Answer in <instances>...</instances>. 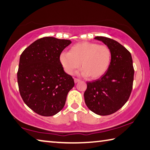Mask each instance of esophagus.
I'll use <instances>...</instances> for the list:
<instances>
[{"instance_id": "1", "label": "esophagus", "mask_w": 150, "mask_h": 150, "mask_svg": "<svg viewBox=\"0 0 150 150\" xmlns=\"http://www.w3.org/2000/svg\"><path fill=\"white\" fill-rule=\"evenodd\" d=\"M80 81V80L78 79V78H74V82H75V83H78V82H79Z\"/></svg>"}]
</instances>
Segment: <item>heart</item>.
Here are the masks:
<instances>
[{"label": "heart", "mask_w": 150, "mask_h": 150, "mask_svg": "<svg viewBox=\"0 0 150 150\" xmlns=\"http://www.w3.org/2000/svg\"><path fill=\"white\" fill-rule=\"evenodd\" d=\"M111 58V51L107 46L83 41L74 45L69 52H62L59 62L68 74H74L81 66V74L95 80L108 70Z\"/></svg>", "instance_id": "1"}]
</instances>
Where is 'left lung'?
I'll use <instances>...</instances> for the list:
<instances>
[{
  "mask_svg": "<svg viewBox=\"0 0 150 150\" xmlns=\"http://www.w3.org/2000/svg\"><path fill=\"white\" fill-rule=\"evenodd\" d=\"M111 51L108 70L95 82H87L84 99L88 109L97 115L114 113L127 103L132 90L134 70L130 52L119 42L105 37H96Z\"/></svg>",
  "mask_w": 150,
  "mask_h": 150,
  "instance_id": "8db88e82",
  "label": "left lung"
}]
</instances>
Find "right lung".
<instances>
[{"label":"right lung","mask_w":150,"mask_h":150,"mask_svg":"<svg viewBox=\"0 0 150 150\" xmlns=\"http://www.w3.org/2000/svg\"><path fill=\"white\" fill-rule=\"evenodd\" d=\"M72 43L52 37L39 39L20 55L17 73L20 96L30 108L41 116L56 115L64 107L74 86L66 73L59 55Z\"/></svg>","instance_id":"1"}]
</instances>
